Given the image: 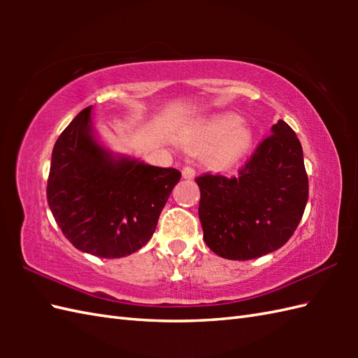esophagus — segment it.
Wrapping results in <instances>:
<instances>
[{"instance_id":"esophagus-1","label":"esophagus","mask_w":358,"mask_h":358,"mask_svg":"<svg viewBox=\"0 0 358 358\" xmlns=\"http://www.w3.org/2000/svg\"><path fill=\"white\" fill-rule=\"evenodd\" d=\"M181 173H183V178H186V180H194L195 178V169H194L192 166L183 167V171H181Z\"/></svg>"}]
</instances>
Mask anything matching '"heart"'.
<instances>
[{
    "label": "heart",
    "mask_w": 358,
    "mask_h": 358,
    "mask_svg": "<svg viewBox=\"0 0 358 358\" xmlns=\"http://www.w3.org/2000/svg\"><path fill=\"white\" fill-rule=\"evenodd\" d=\"M252 129L232 112L212 113L200 120L185 136V144L189 149L208 148L204 159L215 169H227L240 162L252 148Z\"/></svg>",
    "instance_id": "obj_1"
}]
</instances>
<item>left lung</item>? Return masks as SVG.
Segmentation results:
<instances>
[{
    "instance_id": "obj_1",
    "label": "left lung",
    "mask_w": 358,
    "mask_h": 358,
    "mask_svg": "<svg viewBox=\"0 0 358 358\" xmlns=\"http://www.w3.org/2000/svg\"><path fill=\"white\" fill-rule=\"evenodd\" d=\"M271 132L237 177L206 173L195 180L203 238L227 260H252L280 249L305 212L309 185L300 140L283 120Z\"/></svg>"
}]
</instances>
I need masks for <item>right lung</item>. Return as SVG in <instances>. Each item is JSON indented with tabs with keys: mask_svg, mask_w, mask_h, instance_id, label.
<instances>
[{
	"mask_svg": "<svg viewBox=\"0 0 358 358\" xmlns=\"http://www.w3.org/2000/svg\"><path fill=\"white\" fill-rule=\"evenodd\" d=\"M180 178L172 167L150 166L106 148L89 106L53 146L48 203L64 237L78 250L121 258L150 240Z\"/></svg>",
	"mask_w": 358,
	"mask_h": 358,
	"instance_id": "1",
	"label": "right lung"
}]
</instances>
